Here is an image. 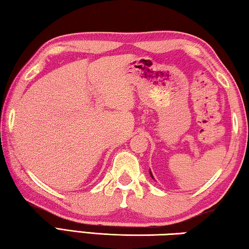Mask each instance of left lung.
<instances>
[{
  "mask_svg": "<svg viewBox=\"0 0 249 249\" xmlns=\"http://www.w3.org/2000/svg\"><path fill=\"white\" fill-rule=\"evenodd\" d=\"M149 174H150V176H151V178H154V177H153V175H151V172H149Z\"/></svg>",
  "mask_w": 249,
  "mask_h": 249,
  "instance_id": "obj_1",
  "label": "left lung"
}]
</instances>
